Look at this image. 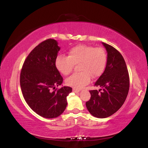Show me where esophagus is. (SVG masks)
I'll return each instance as SVG.
<instances>
[{"instance_id":"obj_1","label":"esophagus","mask_w":148,"mask_h":148,"mask_svg":"<svg viewBox=\"0 0 148 148\" xmlns=\"http://www.w3.org/2000/svg\"><path fill=\"white\" fill-rule=\"evenodd\" d=\"M73 91L74 92H79V91H80V90H78V89L73 88Z\"/></svg>"}]
</instances>
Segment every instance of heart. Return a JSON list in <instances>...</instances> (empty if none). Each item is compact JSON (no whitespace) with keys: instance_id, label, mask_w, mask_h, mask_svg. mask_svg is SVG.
<instances>
[{"instance_id":"1","label":"heart","mask_w":148,"mask_h":148,"mask_svg":"<svg viewBox=\"0 0 148 148\" xmlns=\"http://www.w3.org/2000/svg\"><path fill=\"white\" fill-rule=\"evenodd\" d=\"M107 55L104 49L86 45H77L68 51V56H58L55 60L57 69L63 75L69 74L74 65L79 64L80 73H74L66 82L69 86L81 89L90 83L91 76L97 78L105 71Z\"/></svg>"}]
</instances>
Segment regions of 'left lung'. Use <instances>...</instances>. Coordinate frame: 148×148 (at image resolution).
<instances>
[{"instance_id":"8db88e82","label":"left lung","mask_w":148,"mask_h":148,"mask_svg":"<svg viewBox=\"0 0 148 148\" xmlns=\"http://www.w3.org/2000/svg\"><path fill=\"white\" fill-rule=\"evenodd\" d=\"M107 51L105 71L95 86L99 90H90V99L86 103L91 114L97 118H106L117 112L125 102L129 90V75L121 53L114 47L102 42Z\"/></svg>"}]
</instances>
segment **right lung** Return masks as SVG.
<instances>
[{"label": "right lung", "instance_id": "obj_1", "mask_svg": "<svg viewBox=\"0 0 148 148\" xmlns=\"http://www.w3.org/2000/svg\"><path fill=\"white\" fill-rule=\"evenodd\" d=\"M60 48L53 39L40 43L27 56L20 74V85L26 102L38 115L47 119L60 115L66 109L72 88L62 84L63 77L55 66Z\"/></svg>", "mask_w": 148, "mask_h": 148}]
</instances>
